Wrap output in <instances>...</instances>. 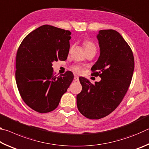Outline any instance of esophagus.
I'll return each instance as SVG.
<instances>
[{
    "label": "esophagus",
    "mask_w": 149,
    "mask_h": 149,
    "mask_svg": "<svg viewBox=\"0 0 149 149\" xmlns=\"http://www.w3.org/2000/svg\"><path fill=\"white\" fill-rule=\"evenodd\" d=\"M74 80L76 81H79V77H78L77 75H75V76H74Z\"/></svg>",
    "instance_id": "esophagus-1"
}]
</instances>
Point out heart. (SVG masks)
I'll return each mask as SVG.
<instances>
[{"label":"heart","mask_w":149,"mask_h":149,"mask_svg":"<svg viewBox=\"0 0 149 149\" xmlns=\"http://www.w3.org/2000/svg\"><path fill=\"white\" fill-rule=\"evenodd\" d=\"M84 47L85 52L89 51V50H96L95 45L93 43L92 41H88V40H86V41H85V42H84ZM73 69H74V71L77 73H81L82 72V68L80 66H74Z\"/></svg>","instance_id":"b5f03b06"}]
</instances>
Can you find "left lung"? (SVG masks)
I'll list each match as a JSON object with an SVG mask.
<instances>
[{
  "label": "left lung",
  "instance_id": "8db88e82",
  "mask_svg": "<svg viewBox=\"0 0 149 149\" xmlns=\"http://www.w3.org/2000/svg\"><path fill=\"white\" fill-rule=\"evenodd\" d=\"M100 56L93 65L94 76L101 78L93 85L79 77L81 92L77 95V106L81 114L98 120L112 112L122 102L132 81L134 57L130 47L118 31L102 29L97 35Z\"/></svg>",
  "mask_w": 149,
  "mask_h": 149
}]
</instances>
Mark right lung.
<instances>
[{
  "label": "right lung",
  "mask_w": 149,
  "mask_h": 149,
  "mask_svg": "<svg viewBox=\"0 0 149 149\" xmlns=\"http://www.w3.org/2000/svg\"><path fill=\"white\" fill-rule=\"evenodd\" d=\"M72 33L44 25L25 37L16 55V81L19 94L29 107L39 113L58 106L74 75L71 72L53 75L52 62L65 60Z\"/></svg>",
  "instance_id": "obj_1"
}]
</instances>
